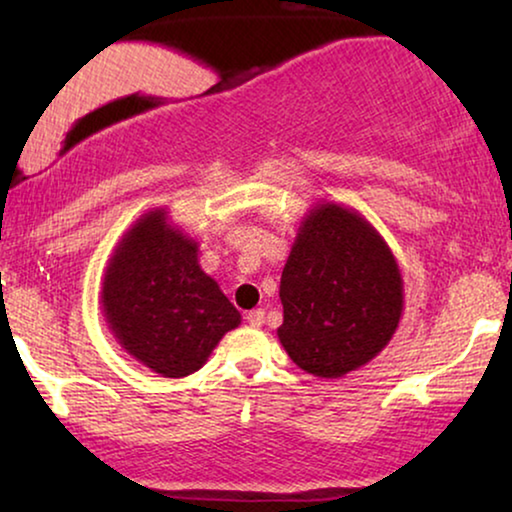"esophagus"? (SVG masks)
<instances>
[{"label":"esophagus","instance_id":"esophagus-1","mask_svg":"<svg viewBox=\"0 0 512 512\" xmlns=\"http://www.w3.org/2000/svg\"><path fill=\"white\" fill-rule=\"evenodd\" d=\"M247 324L249 326H254V328H258V326H263V321H265V312L263 310H251V312H247Z\"/></svg>","mask_w":512,"mask_h":512}]
</instances>
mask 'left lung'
I'll list each match as a JSON object with an SVG mask.
<instances>
[{
  "instance_id": "1",
  "label": "left lung",
  "mask_w": 512,
  "mask_h": 512,
  "mask_svg": "<svg viewBox=\"0 0 512 512\" xmlns=\"http://www.w3.org/2000/svg\"><path fill=\"white\" fill-rule=\"evenodd\" d=\"M279 298V342L305 373L338 380L373 361L403 317V277L389 244L352 207L319 202L300 221Z\"/></svg>"
}]
</instances>
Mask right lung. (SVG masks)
Masks as SVG:
<instances>
[{"label": "right lung", "instance_id": "obj_1", "mask_svg": "<svg viewBox=\"0 0 512 512\" xmlns=\"http://www.w3.org/2000/svg\"><path fill=\"white\" fill-rule=\"evenodd\" d=\"M100 303L118 345L160 377L200 370L242 321L200 268L198 242L163 207L125 230L104 270Z\"/></svg>", "mask_w": 512, "mask_h": 512}]
</instances>
